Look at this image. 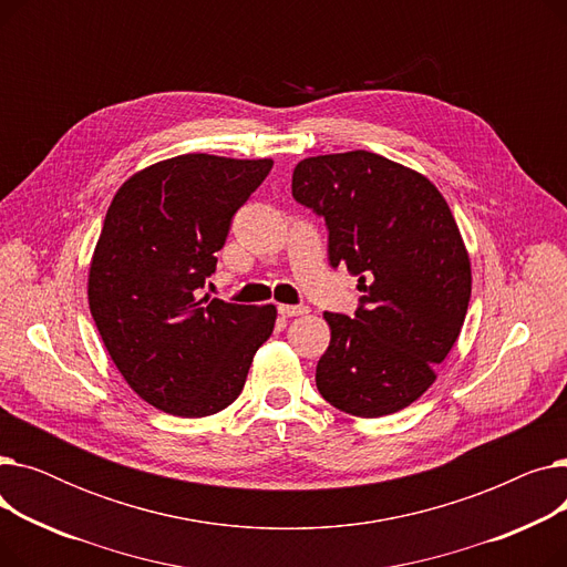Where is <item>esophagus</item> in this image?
I'll use <instances>...</instances> for the list:
<instances>
[{
  "label": "esophagus",
  "instance_id": "1",
  "mask_svg": "<svg viewBox=\"0 0 567 567\" xmlns=\"http://www.w3.org/2000/svg\"><path fill=\"white\" fill-rule=\"evenodd\" d=\"M278 312L282 317H301V315H308L310 308L308 306H278Z\"/></svg>",
  "mask_w": 567,
  "mask_h": 567
}]
</instances>
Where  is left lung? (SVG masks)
<instances>
[{"mask_svg": "<svg viewBox=\"0 0 567 567\" xmlns=\"http://www.w3.org/2000/svg\"><path fill=\"white\" fill-rule=\"evenodd\" d=\"M291 195L326 220L331 266H347L363 291L351 317L323 312L321 398L361 419L409 406L434 383L471 299L451 206L427 176L363 148L301 161Z\"/></svg>", "mask_w": 567, "mask_h": 567, "instance_id": "left-lung-1", "label": "left lung"}]
</instances>
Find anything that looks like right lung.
<instances>
[{
	"label": "right lung",
	"instance_id": "right-lung-1",
	"mask_svg": "<svg viewBox=\"0 0 567 567\" xmlns=\"http://www.w3.org/2000/svg\"><path fill=\"white\" fill-rule=\"evenodd\" d=\"M274 161L184 154L116 190L89 266V310L116 370L152 406L204 419L244 391L276 306L199 299L234 214Z\"/></svg>",
	"mask_w": 567,
	"mask_h": 567
}]
</instances>
